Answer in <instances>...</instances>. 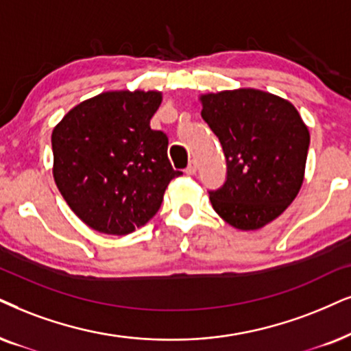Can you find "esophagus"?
<instances>
[{
	"mask_svg": "<svg viewBox=\"0 0 351 351\" xmlns=\"http://www.w3.org/2000/svg\"><path fill=\"white\" fill-rule=\"evenodd\" d=\"M196 170H197V165H196V162H189V165H188V168H186V175H194V173H196Z\"/></svg>",
	"mask_w": 351,
	"mask_h": 351,
	"instance_id": "1",
	"label": "esophagus"
}]
</instances>
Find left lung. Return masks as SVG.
<instances>
[{
	"label": "left lung",
	"instance_id": "left-lung-1",
	"mask_svg": "<svg viewBox=\"0 0 351 351\" xmlns=\"http://www.w3.org/2000/svg\"><path fill=\"white\" fill-rule=\"evenodd\" d=\"M201 101L227 160L225 183L208 191L212 207L234 228H263L303 184L308 128L290 101L257 88L206 94Z\"/></svg>",
	"mask_w": 351,
	"mask_h": 351
}]
</instances>
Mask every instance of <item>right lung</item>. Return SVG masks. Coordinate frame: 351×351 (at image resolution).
<instances>
[{
    "instance_id": "1",
    "label": "right lung",
    "mask_w": 351,
    "mask_h": 351,
    "mask_svg": "<svg viewBox=\"0 0 351 351\" xmlns=\"http://www.w3.org/2000/svg\"><path fill=\"white\" fill-rule=\"evenodd\" d=\"M160 104L155 90L104 92L74 106L53 130L55 183L97 232L128 234L143 227L181 175L168 160L167 134L150 128Z\"/></svg>"
}]
</instances>
